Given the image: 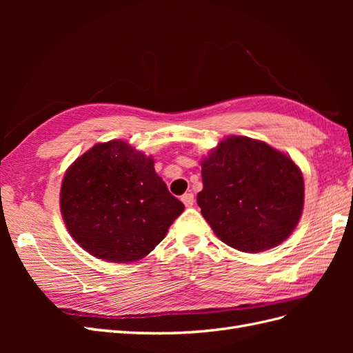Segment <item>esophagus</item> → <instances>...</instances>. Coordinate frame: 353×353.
<instances>
[{"label":"esophagus","mask_w":353,"mask_h":353,"mask_svg":"<svg viewBox=\"0 0 353 353\" xmlns=\"http://www.w3.org/2000/svg\"><path fill=\"white\" fill-rule=\"evenodd\" d=\"M181 200H183V203L187 208H191L194 205V194L193 193H185L183 197H181Z\"/></svg>","instance_id":"1"}]
</instances>
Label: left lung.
<instances>
[{"mask_svg": "<svg viewBox=\"0 0 353 353\" xmlns=\"http://www.w3.org/2000/svg\"><path fill=\"white\" fill-rule=\"evenodd\" d=\"M201 215L216 236L240 252L283 243L301 219L303 176L293 160L266 143L228 137L201 160Z\"/></svg>", "mask_w": 353, "mask_h": 353, "instance_id": "8db88e82", "label": "left lung"}]
</instances>
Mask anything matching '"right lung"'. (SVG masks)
I'll use <instances>...</instances> for the list:
<instances>
[{
    "mask_svg": "<svg viewBox=\"0 0 353 353\" xmlns=\"http://www.w3.org/2000/svg\"><path fill=\"white\" fill-rule=\"evenodd\" d=\"M60 209L70 236L99 259H143L184 205L169 193L152 157L113 140L74 160L61 183Z\"/></svg>",
    "mask_w": 353,
    "mask_h": 353,
    "instance_id": "1",
    "label": "right lung"
}]
</instances>
